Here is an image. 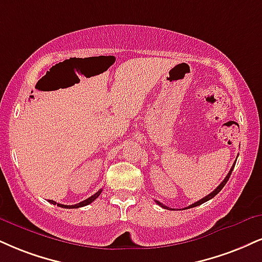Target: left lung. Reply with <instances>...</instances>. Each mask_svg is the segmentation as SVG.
I'll list each match as a JSON object with an SVG mask.
<instances>
[{
	"label": "left lung",
	"instance_id": "left-lung-1",
	"mask_svg": "<svg viewBox=\"0 0 262 262\" xmlns=\"http://www.w3.org/2000/svg\"><path fill=\"white\" fill-rule=\"evenodd\" d=\"M234 166H235V165H233V166H232L231 171H229V172H228V174H227V176H226V178H225V179H223V181H222V183H221V184H220V185H219V187H217V188L215 189V190H213V191H212V193H210L209 195H206V196H205V198H203V199H200L199 201H196V203L191 204V205H190V206H189V207H187V209H190V207H195V206H199V205H201V204H204V203H206V201H209L210 199H212V198H213V196H215V195H217V194H219V193H220V191H221V190H222V188H223V187H225V185H226V183H227V182H228V179H229V177H231V174H232V171H233V168H234ZM156 203H157V204H159V205H160V206H161V207H163V209H167V210H171V209H169V207H168V206H166V205H163V204H161V203H160V201H156Z\"/></svg>",
	"mask_w": 262,
	"mask_h": 262
}]
</instances>
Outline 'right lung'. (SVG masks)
Returning a JSON list of instances; mask_svg holds the SVG:
<instances>
[{"mask_svg":"<svg viewBox=\"0 0 262 262\" xmlns=\"http://www.w3.org/2000/svg\"><path fill=\"white\" fill-rule=\"evenodd\" d=\"M101 191H102V189H100V190L97 191V193L94 194V195H91V196H90V198H88L86 200L81 201V203H79V204H75V205H62V204H57V203H56V201H53V200H49V203H51V204H53V205L57 204V206H59V207H64V209H77V207H83V206H86V205H89V204L93 203V201L95 200L96 198H99V195L101 194Z\"/></svg>","mask_w":262,"mask_h":262,"instance_id":"right-lung-1","label":"right lung"}]
</instances>
